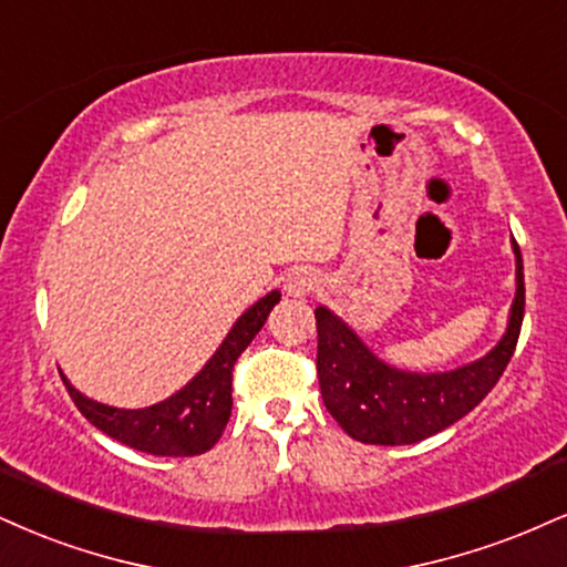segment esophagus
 Masks as SVG:
<instances>
[{"label":"esophagus","mask_w":567,"mask_h":567,"mask_svg":"<svg viewBox=\"0 0 567 567\" xmlns=\"http://www.w3.org/2000/svg\"><path fill=\"white\" fill-rule=\"evenodd\" d=\"M317 285H319L317 275H313L311 269H306V266H296V269H290L282 279V290L292 298L309 296V292L317 288Z\"/></svg>","instance_id":"obj_1"}]
</instances>
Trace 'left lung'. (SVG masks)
<instances>
[{"label": "left lung", "instance_id": "8db88e82", "mask_svg": "<svg viewBox=\"0 0 567 567\" xmlns=\"http://www.w3.org/2000/svg\"><path fill=\"white\" fill-rule=\"evenodd\" d=\"M517 290L507 332L486 357L452 372H404L385 364L361 343L343 319L319 306L317 374L327 412L351 439L380 446H401L441 433L486 399L499 383L520 338L525 311L523 256L517 243Z\"/></svg>", "mask_w": 567, "mask_h": 567}]
</instances>
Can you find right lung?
<instances>
[{
	"label": "right lung",
	"mask_w": 567,
	"mask_h": 567,
	"mask_svg": "<svg viewBox=\"0 0 567 567\" xmlns=\"http://www.w3.org/2000/svg\"><path fill=\"white\" fill-rule=\"evenodd\" d=\"M279 303V290L266 292L261 301L231 324L229 336L218 346L208 364L189 380L182 391L161 404L145 409H115L86 399L76 388L63 383L79 412L111 439L126 443L136 452L155 456H195L206 454L221 439L231 414V370L250 340L261 330L269 311Z\"/></svg>",
	"instance_id": "1"
}]
</instances>
